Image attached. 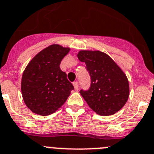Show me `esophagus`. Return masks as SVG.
I'll return each instance as SVG.
<instances>
[{
	"mask_svg": "<svg viewBox=\"0 0 154 154\" xmlns=\"http://www.w3.org/2000/svg\"><path fill=\"white\" fill-rule=\"evenodd\" d=\"M73 85H74V89H75L76 91L78 90V89H79V84H78V82H77V81L74 82V83H73Z\"/></svg>",
	"mask_w": 154,
	"mask_h": 154,
	"instance_id": "34e87169",
	"label": "esophagus"
}]
</instances>
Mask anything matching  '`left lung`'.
<instances>
[{
    "label": "left lung",
    "instance_id": "1",
    "mask_svg": "<svg viewBox=\"0 0 154 154\" xmlns=\"http://www.w3.org/2000/svg\"><path fill=\"white\" fill-rule=\"evenodd\" d=\"M77 57L85 62L91 78L89 89L80 91L89 107L101 116L119 111L129 95V81L121 68L102 52L82 50Z\"/></svg>",
    "mask_w": 154,
    "mask_h": 154
}]
</instances>
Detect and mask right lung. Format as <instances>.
<instances>
[{
	"instance_id": "add662e5",
	"label": "right lung",
	"mask_w": 154,
	"mask_h": 154,
	"mask_svg": "<svg viewBox=\"0 0 154 154\" xmlns=\"http://www.w3.org/2000/svg\"><path fill=\"white\" fill-rule=\"evenodd\" d=\"M69 50L53 44L36 55L25 68L21 90L25 104L33 113L41 116L53 113L74 89L59 67Z\"/></svg>"
}]
</instances>
